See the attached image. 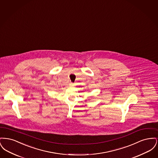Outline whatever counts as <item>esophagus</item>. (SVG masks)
<instances>
[{"label": "esophagus", "mask_w": 158, "mask_h": 158, "mask_svg": "<svg viewBox=\"0 0 158 158\" xmlns=\"http://www.w3.org/2000/svg\"><path fill=\"white\" fill-rule=\"evenodd\" d=\"M69 85H70V86H73L75 85V84L73 83L70 82L69 83Z\"/></svg>", "instance_id": "obj_1"}]
</instances>
